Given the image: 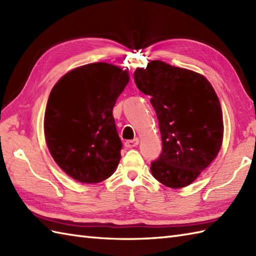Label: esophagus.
Segmentation results:
<instances>
[{"label": "esophagus", "mask_w": 256, "mask_h": 256, "mask_svg": "<svg viewBox=\"0 0 256 256\" xmlns=\"http://www.w3.org/2000/svg\"><path fill=\"white\" fill-rule=\"evenodd\" d=\"M138 143H140L138 138H134V140H126V142H125L124 145H125V148H135V146H138Z\"/></svg>", "instance_id": "1"}]
</instances>
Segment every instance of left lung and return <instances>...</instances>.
<instances>
[{
    "label": "left lung",
    "mask_w": 256,
    "mask_h": 256,
    "mask_svg": "<svg viewBox=\"0 0 256 256\" xmlns=\"http://www.w3.org/2000/svg\"><path fill=\"white\" fill-rule=\"evenodd\" d=\"M135 84L150 96L162 140L160 158L150 172L170 188L194 182L218 156L224 140L219 98L204 76L153 60L136 68Z\"/></svg>",
    "instance_id": "8db88e82"
}]
</instances>
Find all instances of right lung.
<instances>
[{
  "label": "right lung",
  "mask_w": 256,
  "mask_h": 256,
  "mask_svg": "<svg viewBox=\"0 0 256 256\" xmlns=\"http://www.w3.org/2000/svg\"><path fill=\"white\" fill-rule=\"evenodd\" d=\"M128 70L88 64L57 81L48 98L44 132L57 165L84 184H98L116 170L122 143L112 114L128 84Z\"/></svg>",
  "instance_id": "right-lung-1"
}]
</instances>
